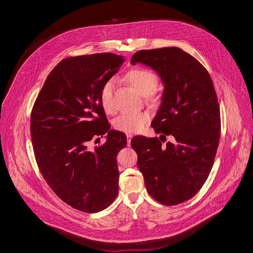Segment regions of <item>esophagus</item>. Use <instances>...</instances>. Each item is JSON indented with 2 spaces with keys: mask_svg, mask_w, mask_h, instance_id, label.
<instances>
[{
  "mask_svg": "<svg viewBox=\"0 0 253 253\" xmlns=\"http://www.w3.org/2000/svg\"><path fill=\"white\" fill-rule=\"evenodd\" d=\"M126 137H127V145L128 146H130V143H131V139H132V134H126Z\"/></svg>",
  "mask_w": 253,
  "mask_h": 253,
  "instance_id": "34e87169",
  "label": "esophagus"
}]
</instances>
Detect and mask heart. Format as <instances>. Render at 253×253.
<instances>
[{"mask_svg":"<svg viewBox=\"0 0 253 253\" xmlns=\"http://www.w3.org/2000/svg\"><path fill=\"white\" fill-rule=\"evenodd\" d=\"M127 82L141 95H145L146 99L158 103L160 98L153 91L157 87L158 78L153 71L146 68H134L125 75ZM115 86L114 79L107 80L100 89V103L103 110L112 114L115 111L113 102V90ZM149 121V115L146 112L123 113L113 121V127L117 131L125 133H138L145 128Z\"/></svg>","mask_w":253,"mask_h":253,"instance_id":"b5f03b06","label":"heart"}]
</instances>
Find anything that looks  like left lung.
<instances>
[{
    "label": "left lung",
    "instance_id": "8db88e82",
    "mask_svg": "<svg viewBox=\"0 0 253 253\" xmlns=\"http://www.w3.org/2000/svg\"><path fill=\"white\" fill-rule=\"evenodd\" d=\"M142 63L160 76L162 103L151 123L158 137L136 136L131 146L148 193L159 203L177 205L192 198L213 166L220 138V110L211 77L194 57L177 47L141 50ZM170 134L172 142H162Z\"/></svg>",
    "mask_w": 253,
    "mask_h": 253
}]
</instances>
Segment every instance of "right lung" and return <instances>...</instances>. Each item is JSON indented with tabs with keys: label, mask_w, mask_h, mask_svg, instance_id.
Masks as SVG:
<instances>
[{
	"label": "right lung",
	"mask_w": 253,
	"mask_h": 253,
	"mask_svg": "<svg viewBox=\"0 0 253 253\" xmlns=\"http://www.w3.org/2000/svg\"><path fill=\"white\" fill-rule=\"evenodd\" d=\"M123 62V56L112 53L62 60L32 109L31 137L39 170L61 200L83 212L102 211L118 194L116 157L127 140L124 133L110 130L100 89ZM104 133L106 142L90 152L87 143Z\"/></svg>",
	"instance_id": "right-lung-1"
}]
</instances>
